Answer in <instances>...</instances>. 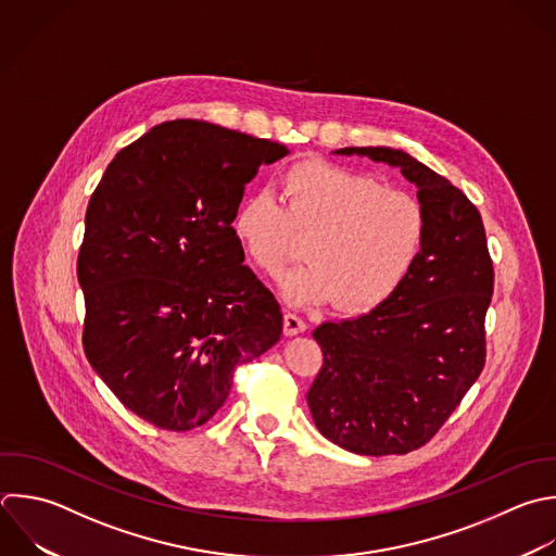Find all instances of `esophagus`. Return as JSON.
<instances>
[{
	"mask_svg": "<svg viewBox=\"0 0 556 556\" xmlns=\"http://www.w3.org/2000/svg\"><path fill=\"white\" fill-rule=\"evenodd\" d=\"M282 328H285L287 337H293V334H300V332L306 330V321L302 317H298L295 313H285Z\"/></svg>",
	"mask_w": 556,
	"mask_h": 556,
	"instance_id": "1",
	"label": "esophagus"
}]
</instances>
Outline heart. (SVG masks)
<instances>
[{
    "instance_id": "b5f03b06",
    "label": "heart",
    "mask_w": 556,
    "mask_h": 556,
    "mask_svg": "<svg viewBox=\"0 0 556 556\" xmlns=\"http://www.w3.org/2000/svg\"><path fill=\"white\" fill-rule=\"evenodd\" d=\"M421 204L376 178L324 163L293 165L280 178V204L269 193L241 202L232 232L250 261L280 276L308 241V267L282 282L293 304L361 313L382 304L406 280L426 241Z\"/></svg>"
}]
</instances>
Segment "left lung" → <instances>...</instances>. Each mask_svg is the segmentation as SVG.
<instances>
[{
    "instance_id": "1",
    "label": "left lung",
    "mask_w": 556,
    "mask_h": 556,
    "mask_svg": "<svg viewBox=\"0 0 556 556\" xmlns=\"http://www.w3.org/2000/svg\"><path fill=\"white\" fill-rule=\"evenodd\" d=\"M397 167L426 213L421 254L397 291L367 315L313 337L324 363L306 400L315 426L354 454H406L447 421L484 367L493 263L478 208L402 150L343 148Z\"/></svg>"
}]
</instances>
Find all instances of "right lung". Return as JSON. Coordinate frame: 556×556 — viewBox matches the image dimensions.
<instances>
[{"label": "right lung", "mask_w": 556, "mask_h": 556, "mask_svg": "<svg viewBox=\"0 0 556 556\" xmlns=\"http://www.w3.org/2000/svg\"><path fill=\"white\" fill-rule=\"evenodd\" d=\"M287 154L206 122H165L124 148L91 195L78 254L85 354L156 428L204 426L237 367L282 334L232 219L258 167Z\"/></svg>", "instance_id": "obj_1"}]
</instances>
